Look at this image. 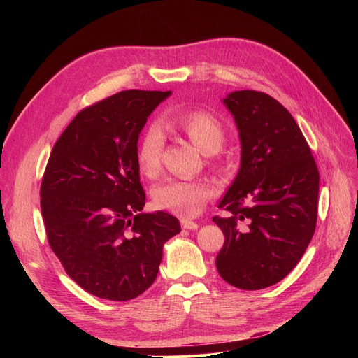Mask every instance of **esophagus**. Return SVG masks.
Wrapping results in <instances>:
<instances>
[{"label":"esophagus","instance_id":"obj_1","mask_svg":"<svg viewBox=\"0 0 358 358\" xmlns=\"http://www.w3.org/2000/svg\"><path fill=\"white\" fill-rule=\"evenodd\" d=\"M180 224H182V227H183V229H185V230H197L199 227H200L197 222L189 221V220H182Z\"/></svg>","mask_w":358,"mask_h":358}]
</instances>
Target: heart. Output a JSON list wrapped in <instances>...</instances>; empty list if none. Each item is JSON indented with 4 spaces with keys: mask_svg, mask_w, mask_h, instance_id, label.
I'll return each mask as SVG.
<instances>
[{
    "mask_svg": "<svg viewBox=\"0 0 358 358\" xmlns=\"http://www.w3.org/2000/svg\"><path fill=\"white\" fill-rule=\"evenodd\" d=\"M161 127L179 129L189 137L203 154H216L224 142V128L213 115L204 110L171 113L161 119ZM164 148L162 131L152 125L143 134L137 148V164L148 178L157 176L161 170V154ZM213 196V187L208 182L173 179L155 187L154 204L161 210L175 213L182 218H192L201 212L204 204Z\"/></svg>",
    "mask_w": 358,
    "mask_h": 358,
    "instance_id": "1",
    "label": "heart"
}]
</instances>
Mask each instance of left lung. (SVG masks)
Masks as SVG:
<instances>
[{
  "mask_svg": "<svg viewBox=\"0 0 358 358\" xmlns=\"http://www.w3.org/2000/svg\"><path fill=\"white\" fill-rule=\"evenodd\" d=\"M239 129L241 169L213 216L224 233L216 257L221 278L241 289L282 280L315 233L320 173L310 148L285 107L258 91L222 100Z\"/></svg>",
  "mask_w": 358,
  "mask_h": 358,
  "instance_id": "left-lung-1",
  "label": "left lung"
}]
</instances>
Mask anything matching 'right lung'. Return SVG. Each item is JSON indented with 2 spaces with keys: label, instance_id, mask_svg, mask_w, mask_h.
<instances>
[{
  "label": "right lung",
  "instance_id": "1",
  "mask_svg": "<svg viewBox=\"0 0 358 358\" xmlns=\"http://www.w3.org/2000/svg\"><path fill=\"white\" fill-rule=\"evenodd\" d=\"M171 92L128 90L80 110L53 146L40 188L52 251L76 284L115 301L136 299L158 275L178 218L142 213L137 142Z\"/></svg>",
  "mask_w": 358,
  "mask_h": 358
}]
</instances>
